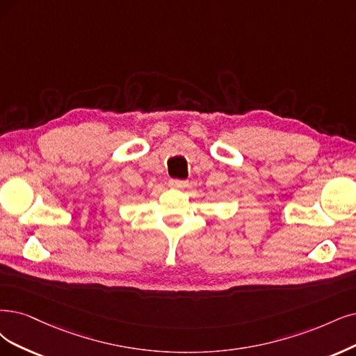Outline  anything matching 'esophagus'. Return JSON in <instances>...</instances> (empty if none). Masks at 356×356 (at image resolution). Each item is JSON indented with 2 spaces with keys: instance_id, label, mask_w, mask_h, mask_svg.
Instances as JSON below:
<instances>
[{
  "instance_id": "1",
  "label": "esophagus",
  "mask_w": 356,
  "mask_h": 356,
  "mask_svg": "<svg viewBox=\"0 0 356 356\" xmlns=\"http://www.w3.org/2000/svg\"><path fill=\"white\" fill-rule=\"evenodd\" d=\"M168 185L171 188H176V189H183L188 186V180H181V179H170Z\"/></svg>"
}]
</instances>
